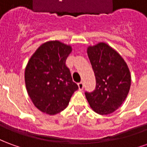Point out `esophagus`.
<instances>
[{"instance_id": "esophagus-1", "label": "esophagus", "mask_w": 147, "mask_h": 147, "mask_svg": "<svg viewBox=\"0 0 147 147\" xmlns=\"http://www.w3.org/2000/svg\"><path fill=\"white\" fill-rule=\"evenodd\" d=\"M78 86H79V89L82 90L84 87V83H83V82H80V83H78Z\"/></svg>"}]
</instances>
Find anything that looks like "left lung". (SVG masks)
<instances>
[{"instance_id":"left-lung-1","label":"left lung","mask_w":147,"mask_h":147,"mask_svg":"<svg viewBox=\"0 0 147 147\" xmlns=\"http://www.w3.org/2000/svg\"><path fill=\"white\" fill-rule=\"evenodd\" d=\"M87 55L95 75L96 86L85 95L95 113L108 115L120 108L129 92V68L121 56L104 42L89 46Z\"/></svg>"}]
</instances>
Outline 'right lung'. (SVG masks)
<instances>
[{
	"mask_svg": "<svg viewBox=\"0 0 147 147\" xmlns=\"http://www.w3.org/2000/svg\"><path fill=\"white\" fill-rule=\"evenodd\" d=\"M70 45L50 41L39 46L25 69V83L34 105L43 113L54 115L66 108L78 90L66 60Z\"/></svg>",
	"mask_w": 147,
	"mask_h": 147,
	"instance_id": "right-lung-1",
	"label": "right lung"
}]
</instances>
